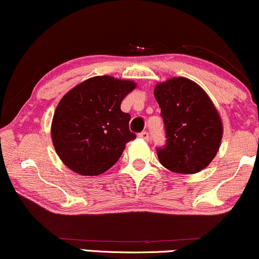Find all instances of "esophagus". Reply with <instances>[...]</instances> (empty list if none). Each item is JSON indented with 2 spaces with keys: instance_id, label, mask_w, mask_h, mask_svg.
<instances>
[{
  "instance_id": "34e87169",
  "label": "esophagus",
  "mask_w": 259,
  "mask_h": 259,
  "mask_svg": "<svg viewBox=\"0 0 259 259\" xmlns=\"http://www.w3.org/2000/svg\"><path fill=\"white\" fill-rule=\"evenodd\" d=\"M139 138H142L143 140H146V142H148V140L150 139V136L146 131H143V132L139 133Z\"/></svg>"
}]
</instances>
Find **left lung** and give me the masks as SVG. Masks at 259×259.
Returning <instances> with one entry per match:
<instances>
[{
    "mask_svg": "<svg viewBox=\"0 0 259 259\" xmlns=\"http://www.w3.org/2000/svg\"><path fill=\"white\" fill-rule=\"evenodd\" d=\"M165 144L156 149L161 164L180 174H194L209 165L222 139V122L212 102L196 82L173 78L158 84Z\"/></svg>",
    "mask_w": 259,
    "mask_h": 259,
    "instance_id": "obj_1",
    "label": "left lung"
}]
</instances>
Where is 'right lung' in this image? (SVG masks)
I'll list each match as a JSON object with an SVG mask.
<instances>
[{"label":"right lung","mask_w":259,"mask_h":259,"mask_svg":"<svg viewBox=\"0 0 259 259\" xmlns=\"http://www.w3.org/2000/svg\"><path fill=\"white\" fill-rule=\"evenodd\" d=\"M136 84L113 76H94L63 96L53 117L52 138L59 157L81 175H100L113 167L124 145L136 139L131 115L121 102Z\"/></svg>","instance_id":"1"}]
</instances>
